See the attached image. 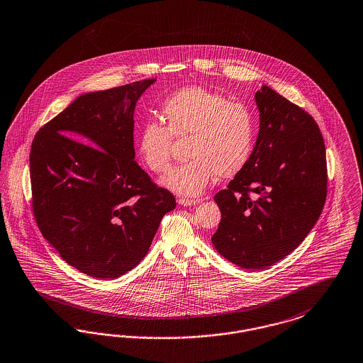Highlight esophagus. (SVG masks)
<instances>
[{"mask_svg":"<svg viewBox=\"0 0 363 363\" xmlns=\"http://www.w3.org/2000/svg\"><path fill=\"white\" fill-rule=\"evenodd\" d=\"M179 205H182V206H190V205H196V203H200V200H189V199H178L177 200Z\"/></svg>","mask_w":363,"mask_h":363,"instance_id":"esophagus-1","label":"esophagus"}]
</instances>
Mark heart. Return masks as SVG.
Wrapping results in <instances>:
<instances>
[{
    "mask_svg": "<svg viewBox=\"0 0 363 363\" xmlns=\"http://www.w3.org/2000/svg\"><path fill=\"white\" fill-rule=\"evenodd\" d=\"M166 124L145 120L138 135V154L145 167L162 173L172 163V135L189 136L190 160L160 178V185L184 197H197L218 175L231 178L251 158L257 123L242 102L228 101L203 86L178 89L162 104Z\"/></svg>",
    "mask_w": 363,
    "mask_h": 363,
    "instance_id": "1",
    "label": "heart"
}]
</instances>
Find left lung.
<instances>
[{"instance_id": "8db88e82", "label": "left lung", "mask_w": 363, "mask_h": 363, "mask_svg": "<svg viewBox=\"0 0 363 363\" xmlns=\"http://www.w3.org/2000/svg\"><path fill=\"white\" fill-rule=\"evenodd\" d=\"M254 99L258 138L245 169L215 196L221 220L212 243L227 261L258 270L289 255L315 227L327 164L313 117L272 87L263 85Z\"/></svg>"}]
</instances>
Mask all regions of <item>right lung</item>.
Listing matches in <instances>:
<instances>
[{
  "label": "right lung",
  "instance_id": "add662e5",
  "mask_svg": "<svg viewBox=\"0 0 363 363\" xmlns=\"http://www.w3.org/2000/svg\"><path fill=\"white\" fill-rule=\"evenodd\" d=\"M155 81L81 94L32 142L36 223L60 258L87 276L132 270L175 208L174 196L135 160V106Z\"/></svg>",
  "mask_w": 363,
  "mask_h": 363
}]
</instances>
